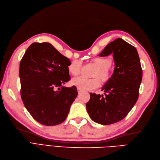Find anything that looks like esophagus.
Returning a JSON list of instances; mask_svg holds the SVG:
<instances>
[{"label":"esophagus","mask_w":160,"mask_h":160,"mask_svg":"<svg viewBox=\"0 0 160 160\" xmlns=\"http://www.w3.org/2000/svg\"><path fill=\"white\" fill-rule=\"evenodd\" d=\"M77 91H78V93H79V94H80V93H81V92H82V91H81V89H77Z\"/></svg>","instance_id":"1"}]
</instances>
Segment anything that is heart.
Instances as JSON below:
<instances>
[{
  "mask_svg": "<svg viewBox=\"0 0 160 160\" xmlns=\"http://www.w3.org/2000/svg\"><path fill=\"white\" fill-rule=\"evenodd\" d=\"M92 62L97 67L93 77H99L103 83H107L111 77V60L109 58L98 57L92 59ZM81 70V61L75 60L68 66L69 72L73 76H77ZM100 80L98 78L87 79L79 77L72 80V84L81 91H91L99 88Z\"/></svg>",
  "mask_w": 160,
  "mask_h": 160,
  "instance_id": "obj_1",
  "label": "heart"
}]
</instances>
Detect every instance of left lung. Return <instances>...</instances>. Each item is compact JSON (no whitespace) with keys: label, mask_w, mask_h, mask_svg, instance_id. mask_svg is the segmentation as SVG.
<instances>
[{"label":"left lung","mask_w":160,"mask_h":160,"mask_svg":"<svg viewBox=\"0 0 160 160\" xmlns=\"http://www.w3.org/2000/svg\"><path fill=\"white\" fill-rule=\"evenodd\" d=\"M113 55L114 72L103 87L104 95L90 93L87 111L93 122L101 125L117 123L126 117L139 97L142 69L137 49L122 38L105 47L99 56Z\"/></svg>","instance_id":"8db88e82"}]
</instances>
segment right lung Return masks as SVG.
<instances>
[{
  "label": "right lung",
  "instance_id": "right-lung-1",
  "mask_svg": "<svg viewBox=\"0 0 160 160\" xmlns=\"http://www.w3.org/2000/svg\"><path fill=\"white\" fill-rule=\"evenodd\" d=\"M71 61L49 42L31 44L20 62L21 95L26 109L44 125L62 123L78 94L75 86L63 87L71 77Z\"/></svg>",
  "mask_w": 160,
  "mask_h": 160
}]
</instances>
